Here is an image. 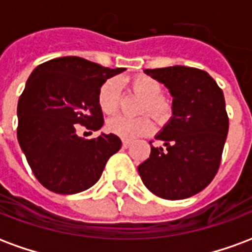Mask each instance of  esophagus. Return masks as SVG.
Wrapping results in <instances>:
<instances>
[{
  "mask_svg": "<svg viewBox=\"0 0 252 252\" xmlns=\"http://www.w3.org/2000/svg\"><path fill=\"white\" fill-rule=\"evenodd\" d=\"M129 146H131V142H129V140H123V147L128 148Z\"/></svg>",
  "mask_w": 252,
  "mask_h": 252,
  "instance_id": "obj_1",
  "label": "esophagus"
}]
</instances>
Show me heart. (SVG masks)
<instances>
[{"instance_id":"obj_1","label":"heart","mask_w":252,"mask_h":252,"mask_svg":"<svg viewBox=\"0 0 252 252\" xmlns=\"http://www.w3.org/2000/svg\"><path fill=\"white\" fill-rule=\"evenodd\" d=\"M131 89L135 93L146 99V105L143 110L153 113L158 120H166L170 116L171 106L166 98L162 97L163 86L162 83L148 77V75H137L131 79ZM98 106L105 115H113L119 109L120 104V85L116 79H108L99 88L97 95ZM106 129L117 135L121 139L132 140L139 136L148 135L155 129V123L151 117L143 116L137 119H128L124 116H116L106 123Z\"/></svg>"}]
</instances>
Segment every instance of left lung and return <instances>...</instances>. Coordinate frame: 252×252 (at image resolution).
Instances as JSON below:
<instances>
[{
  "label": "left lung",
  "instance_id": "obj_1",
  "mask_svg": "<svg viewBox=\"0 0 252 252\" xmlns=\"http://www.w3.org/2000/svg\"><path fill=\"white\" fill-rule=\"evenodd\" d=\"M169 89L171 117L157 133L163 147L151 146L137 166L143 184L166 200L200 193L215 178L228 133L222 90L204 70L186 66L144 70Z\"/></svg>",
  "mask_w": 252,
  "mask_h": 252
}]
</instances>
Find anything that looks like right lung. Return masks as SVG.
I'll use <instances>...</instances> for the list:
<instances>
[{"label": "right lung", "instance_id": "add662e5", "mask_svg": "<svg viewBox=\"0 0 252 252\" xmlns=\"http://www.w3.org/2000/svg\"><path fill=\"white\" fill-rule=\"evenodd\" d=\"M124 71L78 57L41 63L32 71L17 105V139L41 185L58 194H75L99 180L120 137H79L75 126L98 131L104 124L97 95L106 79Z\"/></svg>", "mask_w": 252, "mask_h": 252}]
</instances>
